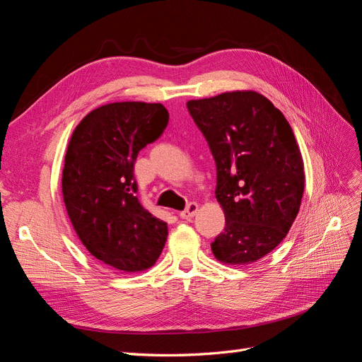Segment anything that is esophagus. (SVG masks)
I'll list each match as a JSON object with an SVG mask.
<instances>
[{
  "label": "esophagus",
  "mask_w": 362,
  "mask_h": 362,
  "mask_svg": "<svg viewBox=\"0 0 362 362\" xmlns=\"http://www.w3.org/2000/svg\"><path fill=\"white\" fill-rule=\"evenodd\" d=\"M198 210H199V205L196 204V202H190V204L187 205V208H185L184 211L180 213V217H181V218H192L196 213H198Z\"/></svg>",
  "instance_id": "34e87169"
}]
</instances>
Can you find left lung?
Masks as SVG:
<instances>
[{"mask_svg": "<svg viewBox=\"0 0 362 362\" xmlns=\"http://www.w3.org/2000/svg\"><path fill=\"white\" fill-rule=\"evenodd\" d=\"M187 108L214 157L226 221L213 254L223 264H250L286 238L299 213L305 173L293 129L254 90L192 100Z\"/></svg>", "mask_w": 362, "mask_h": 362, "instance_id": "8db88e82", "label": "left lung"}]
</instances>
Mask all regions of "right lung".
Segmentation results:
<instances>
[{"mask_svg": "<svg viewBox=\"0 0 362 362\" xmlns=\"http://www.w3.org/2000/svg\"><path fill=\"white\" fill-rule=\"evenodd\" d=\"M168 122L161 104H105L75 127L64 156L62 192L75 233L96 259L120 272L152 267L166 243L168 223L136 196L134 163Z\"/></svg>", "mask_w": 362, "mask_h": 362, "instance_id": "1", "label": "right lung"}]
</instances>
